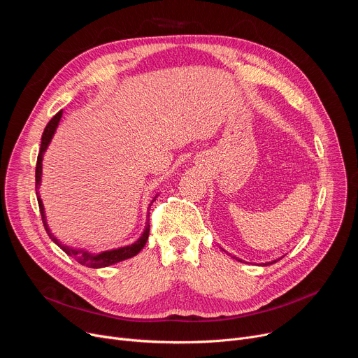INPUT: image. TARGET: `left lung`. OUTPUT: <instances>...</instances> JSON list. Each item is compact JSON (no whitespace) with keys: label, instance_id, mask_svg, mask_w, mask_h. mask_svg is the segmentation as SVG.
I'll list each match as a JSON object with an SVG mask.
<instances>
[{"label":"left lung","instance_id":"left-lung-1","mask_svg":"<svg viewBox=\"0 0 358 358\" xmlns=\"http://www.w3.org/2000/svg\"><path fill=\"white\" fill-rule=\"evenodd\" d=\"M234 259H236V261H241L242 262V259H239V258H236V257H232ZM281 258H283V257H281ZM280 259V258H278ZM278 259H274V261H270V262H262V264L261 266H270V264H274V262H277Z\"/></svg>","mask_w":358,"mask_h":358}]
</instances>
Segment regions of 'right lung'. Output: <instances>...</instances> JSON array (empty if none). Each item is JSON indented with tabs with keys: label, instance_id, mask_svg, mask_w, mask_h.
Listing matches in <instances>:
<instances>
[{
	"label": "right lung",
	"instance_id": "obj_1",
	"mask_svg": "<svg viewBox=\"0 0 358 358\" xmlns=\"http://www.w3.org/2000/svg\"><path fill=\"white\" fill-rule=\"evenodd\" d=\"M62 110L59 113L50 119V122L48 123V126L45 127V131L42 135V143H41V150L39 155H37V164H36V196H37V203H39V209H41V215H42V220H43V227L49 235V238L58 245L65 254H68L69 257H72L75 261H78L80 264L88 267V268H103V267H108L116 264V262L124 261L127 258L135 257L136 254L141 252V250L145 247V243L148 241L149 236V208L152 206V203L155 201V199L158 197V194L152 199V201L149 203L148 206V215H146V222H145V229L142 232V235L139 236L138 241H135L134 243L126 247H120V248H115V250H107V251H101V252H90L88 250L84 248H75V247H69L66 243H62L58 238H56L52 231L48 227L46 222V215H45V206L43 201L41 199L39 194V187H41V181H42V161H43V155L46 152V149L49 146V143L52 142V138L55 135L56 129H58V124L61 122L62 117Z\"/></svg>",
	"mask_w": 358,
	"mask_h": 358
}]
</instances>
